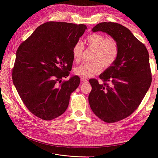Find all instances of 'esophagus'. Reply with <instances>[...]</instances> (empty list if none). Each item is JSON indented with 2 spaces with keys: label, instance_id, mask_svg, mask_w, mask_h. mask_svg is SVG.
<instances>
[{
  "label": "esophagus",
  "instance_id": "34e87169",
  "mask_svg": "<svg viewBox=\"0 0 158 158\" xmlns=\"http://www.w3.org/2000/svg\"><path fill=\"white\" fill-rule=\"evenodd\" d=\"M80 80H81V82H82V83H87L88 82V80L84 78H82Z\"/></svg>",
  "mask_w": 158,
  "mask_h": 158
}]
</instances>
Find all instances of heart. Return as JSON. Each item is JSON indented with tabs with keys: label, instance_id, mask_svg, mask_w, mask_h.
Segmentation results:
<instances>
[{
	"label": "heart",
	"instance_id": "b5f03b06",
	"mask_svg": "<svg viewBox=\"0 0 158 158\" xmlns=\"http://www.w3.org/2000/svg\"><path fill=\"white\" fill-rule=\"evenodd\" d=\"M88 48L94 51L93 63H84L75 69V73L82 77H91L99 74L105 68L111 66L116 61L119 53V45L113 37L106 38L100 33H92L84 40ZM84 53V47L80 42L76 43L73 48V57L74 61L79 62Z\"/></svg>",
	"mask_w": 158,
	"mask_h": 158
}]
</instances>
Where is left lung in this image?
<instances>
[{"instance_id": "left-lung-1", "label": "left lung", "mask_w": 158, "mask_h": 158, "mask_svg": "<svg viewBox=\"0 0 158 158\" xmlns=\"http://www.w3.org/2000/svg\"><path fill=\"white\" fill-rule=\"evenodd\" d=\"M92 31L106 33L119 45L116 61L99 75L103 84L89 80L92 87L88 97L91 109L102 121L115 123L135 111L150 86L149 54L145 45L119 23H99Z\"/></svg>"}]
</instances>
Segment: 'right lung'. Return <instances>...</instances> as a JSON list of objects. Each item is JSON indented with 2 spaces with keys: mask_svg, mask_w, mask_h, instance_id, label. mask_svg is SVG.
Returning <instances> with one entry per match:
<instances>
[{
  "mask_svg": "<svg viewBox=\"0 0 158 158\" xmlns=\"http://www.w3.org/2000/svg\"><path fill=\"white\" fill-rule=\"evenodd\" d=\"M85 30L84 24L48 22L19 46L13 83L26 107L37 117L52 120L67 109L80 79L78 76L63 82L61 79L69 76L73 48Z\"/></svg>",
  "mask_w": 158,
  "mask_h": 158,
  "instance_id": "obj_1",
  "label": "right lung"
}]
</instances>
